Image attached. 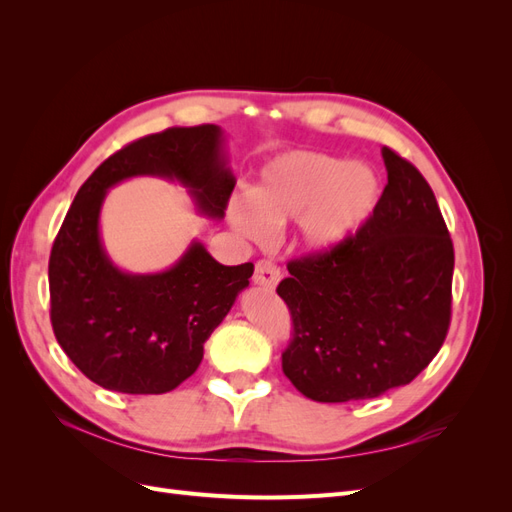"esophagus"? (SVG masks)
Here are the masks:
<instances>
[{
	"instance_id": "34e87169",
	"label": "esophagus",
	"mask_w": 512,
	"mask_h": 512,
	"mask_svg": "<svg viewBox=\"0 0 512 512\" xmlns=\"http://www.w3.org/2000/svg\"><path fill=\"white\" fill-rule=\"evenodd\" d=\"M277 282H280V269H277L275 262L258 260L254 271V284L262 288H275Z\"/></svg>"
}]
</instances>
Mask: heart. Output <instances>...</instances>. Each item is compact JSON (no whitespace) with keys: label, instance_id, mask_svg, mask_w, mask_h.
Returning <instances> with one entry per match:
<instances>
[{"label":"heart","instance_id":"1","mask_svg":"<svg viewBox=\"0 0 512 512\" xmlns=\"http://www.w3.org/2000/svg\"><path fill=\"white\" fill-rule=\"evenodd\" d=\"M380 179L363 162H344L314 151H286L258 170L250 194H235L228 220L252 241L271 228L297 222L309 252L327 254L348 243L380 203Z\"/></svg>","mask_w":512,"mask_h":512}]
</instances>
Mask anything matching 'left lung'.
Returning <instances> with one entry per match:
<instances>
[{"label": "left lung", "mask_w": 512, "mask_h": 512, "mask_svg": "<svg viewBox=\"0 0 512 512\" xmlns=\"http://www.w3.org/2000/svg\"><path fill=\"white\" fill-rule=\"evenodd\" d=\"M389 183L369 222L327 254L288 265L277 294L292 316L286 378L322 404L412 382L451 324L453 241L429 183L382 147Z\"/></svg>", "instance_id": "obj_1"}]
</instances>
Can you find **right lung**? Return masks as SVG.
<instances>
[{"label": "right lung", "mask_w": 512, "mask_h": 512, "mask_svg": "<svg viewBox=\"0 0 512 512\" xmlns=\"http://www.w3.org/2000/svg\"><path fill=\"white\" fill-rule=\"evenodd\" d=\"M164 177L188 188L198 211L224 218L235 175L220 126L168 128L104 160L76 192L49 260L51 322L59 346L102 389L160 395L177 389L203 361V346L250 286L252 262L220 265L192 241L162 273L113 265L100 237L106 192L130 177Z\"/></svg>", "instance_id": "obj_1"}]
</instances>
